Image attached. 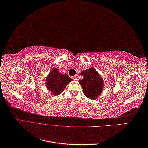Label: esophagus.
Wrapping results in <instances>:
<instances>
[{"label":"esophagus","mask_w":148,"mask_h":148,"mask_svg":"<svg viewBox=\"0 0 148 148\" xmlns=\"http://www.w3.org/2000/svg\"><path fill=\"white\" fill-rule=\"evenodd\" d=\"M73 80H77V76L76 75V76H74V77H73Z\"/></svg>","instance_id":"esophagus-1"}]
</instances>
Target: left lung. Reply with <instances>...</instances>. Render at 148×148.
I'll return each instance as SVG.
<instances>
[{
    "label": "left lung",
    "mask_w": 148,
    "mask_h": 148,
    "mask_svg": "<svg viewBox=\"0 0 148 148\" xmlns=\"http://www.w3.org/2000/svg\"><path fill=\"white\" fill-rule=\"evenodd\" d=\"M83 78L78 82L83 88L84 95L92 100H96L104 88V79L94 67L81 72Z\"/></svg>",
    "instance_id": "8db88e82"
}]
</instances>
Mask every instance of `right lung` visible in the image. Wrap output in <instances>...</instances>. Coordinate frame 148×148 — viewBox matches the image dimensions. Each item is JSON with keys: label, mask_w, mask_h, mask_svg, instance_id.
Returning <instances> with one entry per match:
<instances>
[{"label": "right lung", "mask_w": 148, "mask_h": 148, "mask_svg": "<svg viewBox=\"0 0 148 148\" xmlns=\"http://www.w3.org/2000/svg\"><path fill=\"white\" fill-rule=\"evenodd\" d=\"M46 86L53 95L60 94L71 81H72L69 75L61 74L56 68H53L46 78Z\"/></svg>", "instance_id": "1"}]
</instances>
